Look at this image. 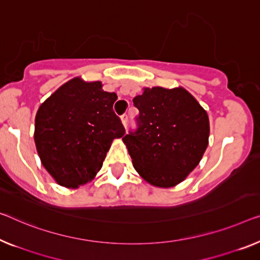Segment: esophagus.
Masks as SVG:
<instances>
[{
  "mask_svg": "<svg viewBox=\"0 0 260 260\" xmlns=\"http://www.w3.org/2000/svg\"><path fill=\"white\" fill-rule=\"evenodd\" d=\"M120 120H121V123L123 126H127V122H128V115L127 114H123L121 115V118H120Z\"/></svg>",
  "mask_w": 260,
  "mask_h": 260,
  "instance_id": "34e87169",
  "label": "esophagus"
}]
</instances>
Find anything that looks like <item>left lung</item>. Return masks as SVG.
<instances>
[{"mask_svg": "<svg viewBox=\"0 0 260 260\" xmlns=\"http://www.w3.org/2000/svg\"><path fill=\"white\" fill-rule=\"evenodd\" d=\"M139 128L122 138L133 167L149 184L172 188L187 179L209 143L207 111L184 87H142L133 99Z\"/></svg>", "mask_w": 260, "mask_h": 260, "instance_id": "8db88e82", "label": "left lung"}]
</instances>
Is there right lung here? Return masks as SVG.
Segmentation results:
<instances>
[{"label": "right lung", "mask_w": 260, "mask_h": 260, "mask_svg": "<svg viewBox=\"0 0 260 260\" xmlns=\"http://www.w3.org/2000/svg\"><path fill=\"white\" fill-rule=\"evenodd\" d=\"M115 93L99 80H68L45 99L35 118L41 164L56 183L77 189L94 179L114 139L125 129L114 114Z\"/></svg>", "instance_id": "add662e5"}]
</instances>
